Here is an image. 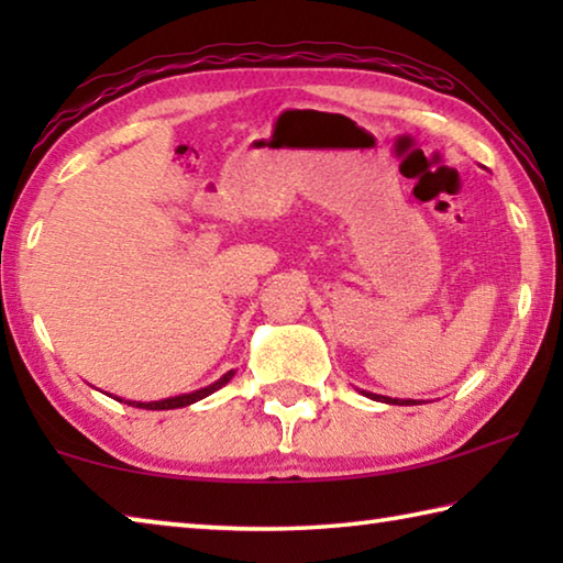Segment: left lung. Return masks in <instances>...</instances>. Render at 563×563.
Segmentation results:
<instances>
[{
    "label": "left lung",
    "mask_w": 563,
    "mask_h": 563,
    "mask_svg": "<svg viewBox=\"0 0 563 563\" xmlns=\"http://www.w3.org/2000/svg\"><path fill=\"white\" fill-rule=\"evenodd\" d=\"M362 395L375 399V402H387V405H417V399H393V397H385V395H375V393H365V389H360Z\"/></svg>",
    "instance_id": "left-lung-1"
}]
</instances>
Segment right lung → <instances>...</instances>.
I'll return each mask as SVG.
<instances>
[{"mask_svg": "<svg viewBox=\"0 0 563 563\" xmlns=\"http://www.w3.org/2000/svg\"><path fill=\"white\" fill-rule=\"evenodd\" d=\"M235 373L231 369V373H225L218 383L208 385L203 389H196V393H188V395H178V397H168V399H158V402H126L131 407H141V409H176V407H188L198 402V399H203L208 395H213L216 389H221L223 385H228V379H231Z\"/></svg>", "mask_w": 563, "mask_h": 563, "instance_id": "right-lung-1", "label": "right lung"}]
</instances>
